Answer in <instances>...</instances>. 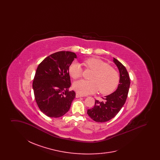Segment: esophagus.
<instances>
[{
    "label": "esophagus",
    "mask_w": 160,
    "mask_h": 160,
    "mask_svg": "<svg viewBox=\"0 0 160 160\" xmlns=\"http://www.w3.org/2000/svg\"><path fill=\"white\" fill-rule=\"evenodd\" d=\"M83 95H82V94H80L78 93H76V98H80V97H83Z\"/></svg>",
    "instance_id": "1"
}]
</instances>
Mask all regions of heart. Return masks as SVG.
I'll list each match as a JSON object with an SVG mask.
<instances>
[{
  "label": "heart",
  "instance_id": "obj_1",
  "mask_svg": "<svg viewBox=\"0 0 160 160\" xmlns=\"http://www.w3.org/2000/svg\"><path fill=\"white\" fill-rule=\"evenodd\" d=\"M83 65L95 72L91 77V81L80 80L74 83L73 88L78 93L88 95L99 91L101 94L107 95L116 90L120 76L108 63L97 58H90L83 61ZM68 71L70 76L77 79L82 77L83 70L79 63L74 62L69 65Z\"/></svg>",
  "mask_w": 160,
  "mask_h": 160
}]
</instances>
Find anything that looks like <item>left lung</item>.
Segmentation results:
<instances>
[{"label":"left lung","instance_id":"1","mask_svg":"<svg viewBox=\"0 0 160 160\" xmlns=\"http://www.w3.org/2000/svg\"><path fill=\"white\" fill-rule=\"evenodd\" d=\"M113 62L119 71V84L116 91L103 98L104 101L95 100L94 107L88 110L87 113L95 122H107L113 118L121 110L127 98L130 86L129 74L119 61L113 58Z\"/></svg>","mask_w":160,"mask_h":160}]
</instances>
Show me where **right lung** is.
<instances>
[{
  "label": "right lung",
  "instance_id": "1",
  "mask_svg": "<svg viewBox=\"0 0 160 160\" xmlns=\"http://www.w3.org/2000/svg\"><path fill=\"white\" fill-rule=\"evenodd\" d=\"M76 54L61 51L45 58L38 65L32 87L40 110L50 118H59L68 112L76 93L69 91V67Z\"/></svg>",
  "mask_w": 160,
  "mask_h": 160
}]
</instances>
